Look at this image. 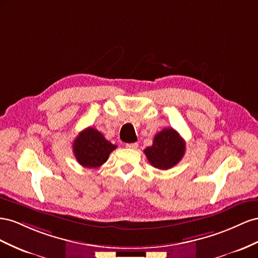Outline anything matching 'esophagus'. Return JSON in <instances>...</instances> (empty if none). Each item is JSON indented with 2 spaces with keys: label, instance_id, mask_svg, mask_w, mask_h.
<instances>
[{
  "label": "esophagus",
  "instance_id": "34e87169",
  "mask_svg": "<svg viewBox=\"0 0 258 258\" xmlns=\"http://www.w3.org/2000/svg\"><path fill=\"white\" fill-rule=\"evenodd\" d=\"M126 148H128V149H136L137 147H138V144L137 143H133V144H127L126 146Z\"/></svg>",
  "mask_w": 258,
  "mask_h": 258
}]
</instances>
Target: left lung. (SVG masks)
I'll use <instances>...</instances> for the list:
<instances>
[{"mask_svg": "<svg viewBox=\"0 0 258 258\" xmlns=\"http://www.w3.org/2000/svg\"><path fill=\"white\" fill-rule=\"evenodd\" d=\"M186 143L174 128H164L154 136L153 144L144 150L149 163L159 170H168L182 159Z\"/></svg>", "mask_w": 258, "mask_h": 258, "instance_id": "left-lung-1", "label": "left lung"}]
</instances>
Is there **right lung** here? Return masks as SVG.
Returning <instances> with one entry per match:
<instances>
[{
	"label": "right lung",
	"instance_id": "1",
	"mask_svg": "<svg viewBox=\"0 0 258 258\" xmlns=\"http://www.w3.org/2000/svg\"><path fill=\"white\" fill-rule=\"evenodd\" d=\"M72 148L81 165L87 168H96L105 163L116 146L108 142L96 128L87 127L77 136Z\"/></svg>",
	"mask_w": 258,
	"mask_h": 258
}]
</instances>
